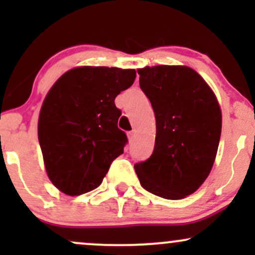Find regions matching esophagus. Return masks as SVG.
Masks as SVG:
<instances>
[{
	"instance_id": "esophagus-1",
	"label": "esophagus",
	"mask_w": 255,
	"mask_h": 255,
	"mask_svg": "<svg viewBox=\"0 0 255 255\" xmlns=\"http://www.w3.org/2000/svg\"><path fill=\"white\" fill-rule=\"evenodd\" d=\"M127 135H128V140H129V141H133V139L135 137V131H134V130L128 131Z\"/></svg>"
}]
</instances>
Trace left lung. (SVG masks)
Returning a JSON list of instances; mask_svg holds the SVG:
<instances>
[{"label":"left lung","instance_id":"obj_1","mask_svg":"<svg viewBox=\"0 0 255 255\" xmlns=\"http://www.w3.org/2000/svg\"><path fill=\"white\" fill-rule=\"evenodd\" d=\"M137 74L154 111L156 141L151 157L134 169L147 192L183 199L204 183L215 163L222 131L218 101L189 67H145Z\"/></svg>","mask_w":255,"mask_h":255}]
</instances>
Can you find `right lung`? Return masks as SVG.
Masks as SVG:
<instances>
[{
  "label": "right lung",
  "mask_w": 255,
  "mask_h": 255,
  "mask_svg": "<svg viewBox=\"0 0 255 255\" xmlns=\"http://www.w3.org/2000/svg\"><path fill=\"white\" fill-rule=\"evenodd\" d=\"M134 69L78 67L44 99L38 140L49 178L61 192L80 195L102 183L128 139L118 127L116 96L133 85Z\"/></svg>",
  "instance_id": "right-lung-1"
}]
</instances>
